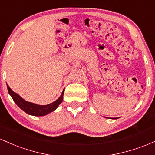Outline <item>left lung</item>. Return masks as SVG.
Listing matches in <instances>:
<instances>
[{"instance_id":"1","label":"left lung","mask_w":155,"mask_h":155,"mask_svg":"<svg viewBox=\"0 0 155 155\" xmlns=\"http://www.w3.org/2000/svg\"><path fill=\"white\" fill-rule=\"evenodd\" d=\"M106 118H107V117H106ZM116 119H118V118H116Z\"/></svg>"}]
</instances>
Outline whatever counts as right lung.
<instances>
[{
    "instance_id": "add662e5",
    "label": "right lung",
    "mask_w": 155,
    "mask_h": 155,
    "mask_svg": "<svg viewBox=\"0 0 155 155\" xmlns=\"http://www.w3.org/2000/svg\"><path fill=\"white\" fill-rule=\"evenodd\" d=\"M7 88L8 94L11 95L12 98L13 99L14 102L18 105L19 107L22 109V110L25 111L26 114H29L31 116H45L47 114H50V113L54 111L55 109L58 107V106L60 105L63 101V96H64V90L62 92L61 95L60 97L55 101V102H52V103L48 104L46 105H39L37 104L32 103V102H27L25 100L22 98L17 93L14 92L10 88V87L7 85Z\"/></svg>"
}]
</instances>
